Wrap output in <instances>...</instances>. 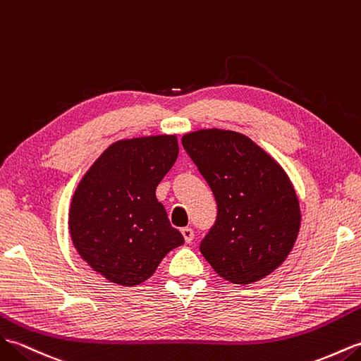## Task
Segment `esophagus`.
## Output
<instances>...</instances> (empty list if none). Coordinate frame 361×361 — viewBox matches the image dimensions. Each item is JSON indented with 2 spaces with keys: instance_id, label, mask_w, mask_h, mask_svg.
Wrapping results in <instances>:
<instances>
[{
  "instance_id": "obj_1",
  "label": "esophagus",
  "mask_w": 361,
  "mask_h": 361,
  "mask_svg": "<svg viewBox=\"0 0 361 361\" xmlns=\"http://www.w3.org/2000/svg\"><path fill=\"white\" fill-rule=\"evenodd\" d=\"M180 233H182L183 239H185V243H187V244H190L191 241H193V238H195V231H193V228H191V227H183V228L180 230Z\"/></svg>"
}]
</instances>
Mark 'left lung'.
<instances>
[{
    "label": "left lung",
    "instance_id": "1",
    "mask_svg": "<svg viewBox=\"0 0 361 361\" xmlns=\"http://www.w3.org/2000/svg\"><path fill=\"white\" fill-rule=\"evenodd\" d=\"M182 145L210 185L218 216L199 250L221 278L252 284L289 256L301 224L300 202L276 160L235 131L199 130Z\"/></svg>",
    "mask_w": 361,
    "mask_h": 361
}]
</instances>
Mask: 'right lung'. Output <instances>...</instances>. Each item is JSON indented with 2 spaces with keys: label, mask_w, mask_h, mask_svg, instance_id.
Masks as SVG:
<instances>
[{
  "label": "right lung",
  "mask_w": 361,
  "mask_h": 361,
  "mask_svg": "<svg viewBox=\"0 0 361 361\" xmlns=\"http://www.w3.org/2000/svg\"><path fill=\"white\" fill-rule=\"evenodd\" d=\"M179 154L176 135L118 140L80 180L69 208L71 239L109 283L137 286L183 244L156 188Z\"/></svg>",
  "instance_id": "add662e5"
}]
</instances>
